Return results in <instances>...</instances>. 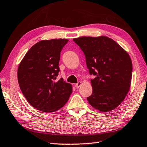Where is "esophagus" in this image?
<instances>
[{
    "label": "esophagus",
    "mask_w": 147,
    "mask_h": 147,
    "mask_svg": "<svg viewBox=\"0 0 147 147\" xmlns=\"http://www.w3.org/2000/svg\"><path fill=\"white\" fill-rule=\"evenodd\" d=\"M81 85H82V82H78V83H76V84H75V87L76 88H79Z\"/></svg>",
    "instance_id": "34e87169"
}]
</instances>
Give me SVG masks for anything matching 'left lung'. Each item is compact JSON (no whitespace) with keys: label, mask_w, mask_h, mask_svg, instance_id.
Segmentation results:
<instances>
[{"label":"left lung","mask_w":147,"mask_h":147,"mask_svg":"<svg viewBox=\"0 0 147 147\" xmlns=\"http://www.w3.org/2000/svg\"><path fill=\"white\" fill-rule=\"evenodd\" d=\"M73 41L84 52L90 74L96 76L91 80L93 91L88 102L102 112L113 110L123 101L129 90L133 70L130 56L106 36H84Z\"/></svg>","instance_id":"8db88e82"}]
</instances>
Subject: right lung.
Here are the masks:
<instances>
[{"label": "right lung", "mask_w": 147, "mask_h": 147, "mask_svg": "<svg viewBox=\"0 0 147 147\" xmlns=\"http://www.w3.org/2000/svg\"><path fill=\"white\" fill-rule=\"evenodd\" d=\"M67 39L41 40L30 48L20 63L18 80L28 103L43 112H53L69 100L72 85L63 78L55 81L59 72V63Z\"/></svg>", "instance_id": "add662e5"}]
</instances>
